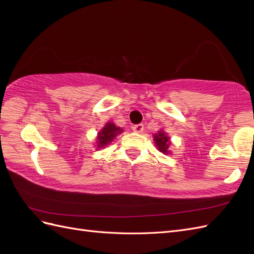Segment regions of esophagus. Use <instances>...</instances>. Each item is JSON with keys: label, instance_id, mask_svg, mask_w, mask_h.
Listing matches in <instances>:
<instances>
[{"label": "esophagus", "instance_id": "esophagus-1", "mask_svg": "<svg viewBox=\"0 0 254 254\" xmlns=\"http://www.w3.org/2000/svg\"><path fill=\"white\" fill-rule=\"evenodd\" d=\"M133 131L136 132V133H142L144 131V125L143 124H137V125H134L132 127Z\"/></svg>", "mask_w": 254, "mask_h": 254}]
</instances>
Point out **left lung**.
<instances>
[{
  "label": "left lung",
  "mask_w": 254,
  "mask_h": 254,
  "mask_svg": "<svg viewBox=\"0 0 254 254\" xmlns=\"http://www.w3.org/2000/svg\"><path fill=\"white\" fill-rule=\"evenodd\" d=\"M153 141H155V144L157 146L158 150L163 152L164 155L171 153L170 149H168L171 146V140H170V137L167 136V134L165 133V131H163V130H160V131L153 134Z\"/></svg>",
  "instance_id": "left-lung-1"
}]
</instances>
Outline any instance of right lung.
<instances>
[{"label":"right lung","instance_id":"1","mask_svg":"<svg viewBox=\"0 0 254 254\" xmlns=\"http://www.w3.org/2000/svg\"><path fill=\"white\" fill-rule=\"evenodd\" d=\"M123 132V129L115 126L114 123H107L105 127L97 134V148L105 147L110 144L115 136Z\"/></svg>","mask_w":254,"mask_h":254}]
</instances>
